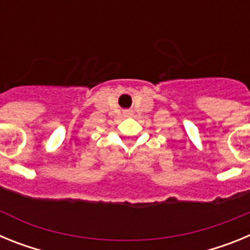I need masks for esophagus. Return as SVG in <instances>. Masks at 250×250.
Listing matches in <instances>:
<instances>
[{"label":"esophagus","instance_id":"obj_1","mask_svg":"<svg viewBox=\"0 0 250 250\" xmlns=\"http://www.w3.org/2000/svg\"><path fill=\"white\" fill-rule=\"evenodd\" d=\"M131 115H132L131 110H125V111H124V116H131Z\"/></svg>","mask_w":250,"mask_h":250}]
</instances>
